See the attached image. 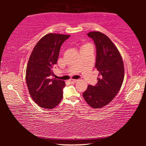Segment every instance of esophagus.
<instances>
[{
    "mask_svg": "<svg viewBox=\"0 0 146 146\" xmlns=\"http://www.w3.org/2000/svg\"><path fill=\"white\" fill-rule=\"evenodd\" d=\"M78 81V80H76V79H70V80H69V82H70L71 84H74L76 82Z\"/></svg>",
    "mask_w": 146,
    "mask_h": 146,
    "instance_id": "esophagus-1",
    "label": "esophagus"
}]
</instances>
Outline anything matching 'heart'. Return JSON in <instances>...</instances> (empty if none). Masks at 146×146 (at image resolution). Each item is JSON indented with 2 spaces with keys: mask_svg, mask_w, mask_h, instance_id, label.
<instances>
[{
  "mask_svg": "<svg viewBox=\"0 0 146 146\" xmlns=\"http://www.w3.org/2000/svg\"><path fill=\"white\" fill-rule=\"evenodd\" d=\"M87 45H88V44H87Z\"/></svg>",
  "mask_w": 146,
  "mask_h": 146,
  "instance_id": "obj_1",
  "label": "heart"
}]
</instances>
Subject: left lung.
<instances>
[{
  "instance_id": "left-lung-1",
  "label": "left lung",
  "mask_w": 146,
  "mask_h": 146,
  "mask_svg": "<svg viewBox=\"0 0 146 146\" xmlns=\"http://www.w3.org/2000/svg\"><path fill=\"white\" fill-rule=\"evenodd\" d=\"M97 49L95 68L99 72L95 86L89 85L82 95L91 108H101L117 95L124 78V67L119 51L110 38L99 31L88 33Z\"/></svg>"
}]
</instances>
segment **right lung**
Instances as JSON below:
<instances>
[{"label":"right lung","instance_id":"obj_1","mask_svg":"<svg viewBox=\"0 0 146 146\" xmlns=\"http://www.w3.org/2000/svg\"><path fill=\"white\" fill-rule=\"evenodd\" d=\"M69 35L49 33L40 39L29 56L26 80L32 99L40 107L55 108L63 97L64 80L51 78L62 44Z\"/></svg>","mask_w":146,"mask_h":146}]
</instances>
